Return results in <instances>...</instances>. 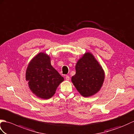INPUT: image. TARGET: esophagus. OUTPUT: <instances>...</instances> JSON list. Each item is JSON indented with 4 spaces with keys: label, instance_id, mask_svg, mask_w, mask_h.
I'll use <instances>...</instances> for the list:
<instances>
[{
    "label": "esophagus",
    "instance_id": "34e87169",
    "mask_svg": "<svg viewBox=\"0 0 134 134\" xmlns=\"http://www.w3.org/2000/svg\"><path fill=\"white\" fill-rule=\"evenodd\" d=\"M65 79H66V80H70V77L69 76H66V77H65Z\"/></svg>",
    "mask_w": 134,
    "mask_h": 134
}]
</instances>
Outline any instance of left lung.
<instances>
[{"label":"left lung","mask_w":134,"mask_h":134,"mask_svg":"<svg viewBox=\"0 0 134 134\" xmlns=\"http://www.w3.org/2000/svg\"><path fill=\"white\" fill-rule=\"evenodd\" d=\"M104 78L102 66L92 53L87 52L77 61L76 74L72 77V82L79 93L87 97L100 91Z\"/></svg>","instance_id":"obj_1"}]
</instances>
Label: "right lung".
<instances>
[{
	"instance_id": "1",
	"label": "right lung",
	"mask_w": 134,
	"mask_h": 134,
	"mask_svg": "<svg viewBox=\"0 0 134 134\" xmlns=\"http://www.w3.org/2000/svg\"><path fill=\"white\" fill-rule=\"evenodd\" d=\"M26 80L34 94L41 99H49L54 94L64 79L52 66L50 56L43 52L35 55L29 62Z\"/></svg>"
}]
</instances>
